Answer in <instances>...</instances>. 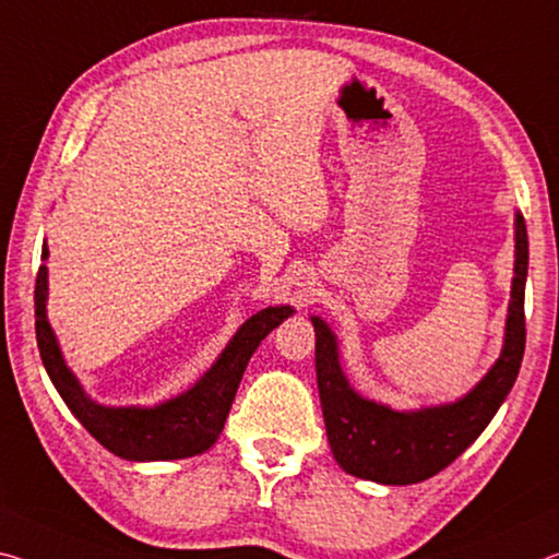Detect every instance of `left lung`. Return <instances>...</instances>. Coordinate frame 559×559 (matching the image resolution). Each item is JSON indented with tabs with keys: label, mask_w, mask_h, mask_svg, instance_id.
<instances>
[{
	"label": "left lung",
	"mask_w": 559,
	"mask_h": 559,
	"mask_svg": "<svg viewBox=\"0 0 559 559\" xmlns=\"http://www.w3.org/2000/svg\"><path fill=\"white\" fill-rule=\"evenodd\" d=\"M506 319V340L490 371L465 396L441 406L396 411L361 396L346 379L340 342L322 317L317 334V386L326 438L342 471L381 486H411L448 468L498 414L518 379L525 354L527 230L515 213V267Z\"/></svg>",
	"instance_id": "left-lung-1"
}]
</instances>
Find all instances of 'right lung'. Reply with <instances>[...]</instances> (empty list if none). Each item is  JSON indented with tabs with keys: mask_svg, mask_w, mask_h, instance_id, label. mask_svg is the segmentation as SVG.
I'll use <instances>...</instances> for the list:
<instances>
[{
	"mask_svg": "<svg viewBox=\"0 0 559 559\" xmlns=\"http://www.w3.org/2000/svg\"><path fill=\"white\" fill-rule=\"evenodd\" d=\"M49 258L47 240L41 245V260ZM49 270L41 264L36 274V344L49 379L57 386L63 404L69 406L81 426L126 461H180L205 453L223 433L230 414L237 386H240L247 361L274 326L295 314L289 305L267 307L252 314L237 329L235 336L217 356L215 364L188 391L155 406H104L88 396L67 359H63L57 334L47 317Z\"/></svg>",
	"mask_w": 559,
	"mask_h": 559,
	"instance_id": "obj_1",
	"label": "right lung"
}]
</instances>
